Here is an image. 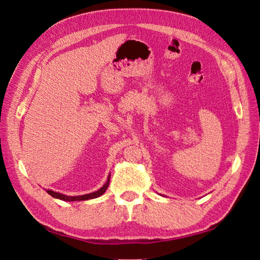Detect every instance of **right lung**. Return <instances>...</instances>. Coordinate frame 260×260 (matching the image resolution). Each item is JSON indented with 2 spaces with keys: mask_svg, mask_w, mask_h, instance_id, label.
I'll use <instances>...</instances> for the list:
<instances>
[{
  "mask_svg": "<svg viewBox=\"0 0 260 260\" xmlns=\"http://www.w3.org/2000/svg\"><path fill=\"white\" fill-rule=\"evenodd\" d=\"M109 179H111V175L108 176L107 180L105 184L102 186L100 190L93 192V193H89V194H84V195H78V196H68V195H65V194H61V193H58V192H54V191H51V190H46V192H48L51 196H53V198L55 199H58V200H61V201H66V202H75V201H86V200H91V199H96L99 198V196L103 195L105 193V191L107 190V187L109 185Z\"/></svg>",
  "mask_w": 260,
  "mask_h": 260,
  "instance_id": "right-lung-1",
  "label": "right lung"
}]
</instances>
